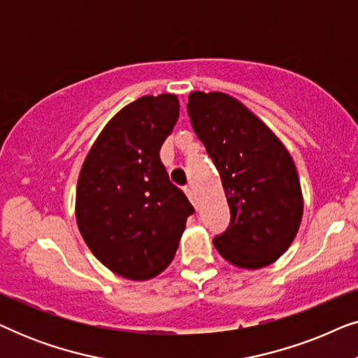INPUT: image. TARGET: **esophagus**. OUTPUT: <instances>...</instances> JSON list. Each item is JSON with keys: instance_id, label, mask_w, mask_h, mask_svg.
Masks as SVG:
<instances>
[{"instance_id": "esophagus-1", "label": "esophagus", "mask_w": 358, "mask_h": 358, "mask_svg": "<svg viewBox=\"0 0 358 358\" xmlns=\"http://www.w3.org/2000/svg\"><path fill=\"white\" fill-rule=\"evenodd\" d=\"M185 194H187V197H189L190 202H192V203L195 205V190H194L192 185H189V187H185Z\"/></svg>"}]
</instances>
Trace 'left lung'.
<instances>
[{
	"mask_svg": "<svg viewBox=\"0 0 358 358\" xmlns=\"http://www.w3.org/2000/svg\"><path fill=\"white\" fill-rule=\"evenodd\" d=\"M190 124L217 166L229 227L213 239L220 256L262 268L290 248L303 217V195L290 153L246 106L224 92L194 91Z\"/></svg>",
	"mask_w": 358,
	"mask_h": 358,
	"instance_id": "left-lung-1",
	"label": "left lung"
}]
</instances>
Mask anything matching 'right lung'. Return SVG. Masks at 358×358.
<instances>
[{
    "label": "right lung",
    "mask_w": 358,
    "mask_h": 358,
    "mask_svg": "<svg viewBox=\"0 0 358 358\" xmlns=\"http://www.w3.org/2000/svg\"><path fill=\"white\" fill-rule=\"evenodd\" d=\"M178 119L174 94L125 106L102 129L78 178L83 239L109 271L130 280H150L169 266L194 213L159 159Z\"/></svg>",
    "instance_id": "obj_1"
}]
</instances>
